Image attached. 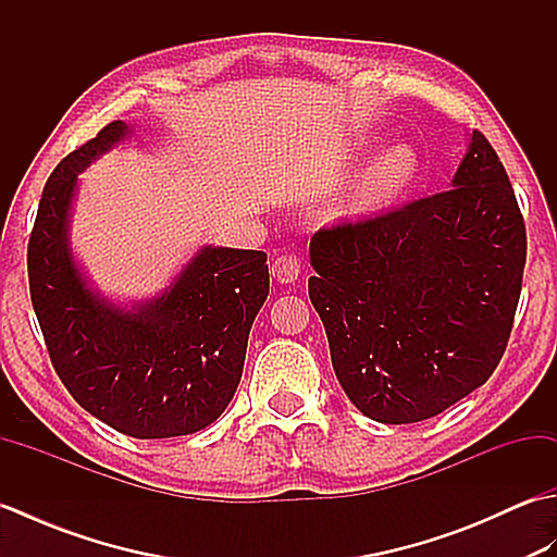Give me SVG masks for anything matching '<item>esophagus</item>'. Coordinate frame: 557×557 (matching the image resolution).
Listing matches in <instances>:
<instances>
[{
    "mask_svg": "<svg viewBox=\"0 0 557 557\" xmlns=\"http://www.w3.org/2000/svg\"><path fill=\"white\" fill-rule=\"evenodd\" d=\"M301 258H297L294 253H285L275 258V263H272V277L282 285H292V282H297L301 275Z\"/></svg>",
    "mask_w": 557,
    "mask_h": 557,
    "instance_id": "34e87169",
    "label": "esophagus"
}]
</instances>
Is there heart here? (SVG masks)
<instances>
[{
  "instance_id": "heart-1",
  "label": "heart",
  "mask_w": 557,
  "mask_h": 557,
  "mask_svg": "<svg viewBox=\"0 0 557 557\" xmlns=\"http://www.w3.org/2000/svg\"><path fill=\"white\" fill-rule=\"evenodd\" d=\"M419 176V156L407 144L383 148L354 180L347 194V210L354 215H373L405 196Z\"/></svg>"
}]
</instances>
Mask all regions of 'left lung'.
<instances>
[{
  "label": "left lung",
  "instance_id": "left-lung-1",
  "mask_svg": "<svg viewBox=\"0 0 557 557\" xmlns=\"http://www.w3.org/2000/svg\"><path fill=\"white\" fill-rule=\"evenodd\" d=\"M309 297L337 381L377 423L431 419L488 381L510 337L527 260L512 184L486 136L443 194L323 227Z\"/></svg>",
  "mask_w": 557,
  "mask_h": 557
}]
</instances>
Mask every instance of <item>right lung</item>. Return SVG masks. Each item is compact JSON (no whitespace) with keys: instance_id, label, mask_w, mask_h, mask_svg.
Instances as JSON below:
<instances>
[{"instance_id":"1","label":"right lung","mask_w":557,"mask_h":557,"mask_svg":"<svg viewBox=\"0 0 557 557\" xmlns=\"http://www.w3.org/2000/svg\"><path fill=\"white\" fill-rule=\"evenodd\" d=\"M134 128L112 122L57 164L28 242L30 301L57 375L78 405L124 435L203 431L242 381L248 333L268 299V256L200 246L160 294L112 301L71 248L78 174Z\"/></svg>"}]
</instances>
